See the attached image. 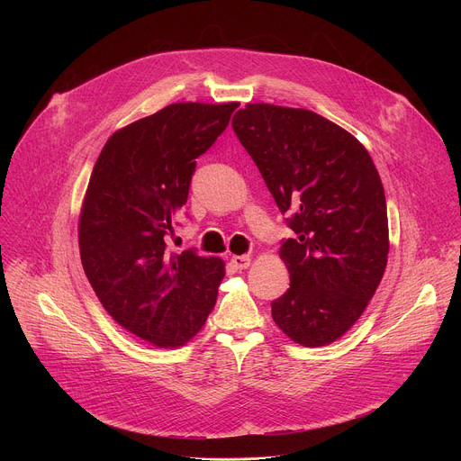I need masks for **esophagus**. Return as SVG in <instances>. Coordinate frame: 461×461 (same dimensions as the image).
<instances>
[{
  "instance_id": "1",
  "label": "esophagus",
  "mask_w": 461,
  "mask_h": 461,
  "mask_svg": "<svg viewBox=\"0 0 461 461\" xmlns=\"http://www.w3.org/2000/svg\"><path fill=\"white\" fill-rule=\"evenodd\" d=\"M231 265L237 270H246L251 265V258L248 255H233L231 257Z\"/></svg>"
}]
</instances>
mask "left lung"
Returning <instances> with one entry per match:
<instances>
[{"label":"left lung","instance_id":"8db88e82","mask_svg":"<svg viewBox=\"0 0 461 461\" xmlns=\"http://www.w3.org/2000/svg\"><path fill=\"white\" fill-rule=\"evenodd\" d=\"M231 125L295 233L279 251L290 288L272 317L303 347L330 345L361 317L386 268L379 173L356 137L308 109L248 104Z\"/></svg>","mask_w":461,"mask_h":461}]
</instances>
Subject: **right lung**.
Segmentation results:
<instances>
[{
    "label": "right lung",
    "mask_w": 461,
    "mask_h": 461,
    "mask_svg": "<svg viewBox=\"0 0 461 461\" xmlns=\"http://www.w3.org/2000/svg\"><path fill=\"white\" fill-rule=\"evenodd\" d=\"M230 104H171L105 142L82 204L78 242L86 276L107 313L160 347L185 345L212 313L224 262L167 237L187 201L196 158L228 127Z\"/></svg>",
    "instance_id": "obj_1"
}]
</instances>
